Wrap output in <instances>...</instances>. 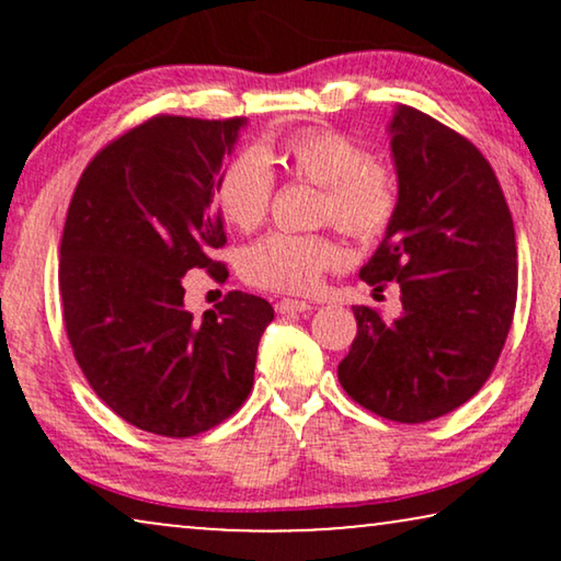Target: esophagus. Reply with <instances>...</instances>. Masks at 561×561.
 <instances>
[{
  "label": "esophagus",
  "mask_w": 561,
  "mask_h": 561,
  "mask_svg": "<svg viewBox=\"0 0 561 561\" xmlns=\"http://www.w3.org/2000/svg\"><path fill=\"white\" fill-rule=\"evenodd\" d=\"M309 309H311V304L296 301V298H280V301L275 304V311H278V313H304Z\"/></svg>",
  "instance_id": "obj_1"
}]
</instances>
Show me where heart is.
<instances>
[{
  "label": "heart",
  "instance_id": "heart-1",
  "mask_svg": "<svg viewBox=\"0 0 561 561\" xmlns=\"http://www.w3.org/2000/svg\"><path fill=\"white\" fill-rule=\"evenodd\" d=\"M280 163L294 179L321 188L319 221L355 240L370 242L386 234L398 209V183L386 165L350 137L329 129H304L283 142ZM275 175L263 150L237 152L221 168L214 202L225 221L252 232L271 209ZM342 263V250L327 234L273 232L252 242L240 255V273L250 286L280 294H311Z\"/></svg>",
  "mask_w": 561,
  "mask_h": 561
}]
</instances>
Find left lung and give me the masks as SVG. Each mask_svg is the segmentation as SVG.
Here are the masks:
<instances>
[{
	"mask_svg": "<svg viewBox=\"0 0 561 561\" xmlns=\"http://www.w3.org/2000/svg\"><path fill=\"white\" fill-rule=\"evenodd\" d=\"M390 150L398 209L359 278L401 286V317L355 306L340 363L352 401L398 424H424L470 401L493 373L516 311V232L493 168L455 129L396 106Z\"/></svg>",
	"mask_w": 561,
	"mask_h": 561,
	"instance_id": "1",
	"label": "left lung"
}]
</instances>
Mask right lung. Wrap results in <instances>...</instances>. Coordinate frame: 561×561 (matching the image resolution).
Masks as SVG:
<instances>
[{"mask_svg": "<svg viewBox=\"0 0 561 561\" xmlns=\"http://www.w3.org/2000/svg\"><path fill=\"white\" fill-rule=\"evenodd\" d=\"M244 117H158L127 129L81 173L60 240L58 286L68 342L110 409L142 432L186 439L232 416L255 382L265 298L229 290L202 321L183 275H227L214 250L221 160Z\"/></svg>", "mask_w": 561, "mask_h": 561, "instance_id": "add662e5", "label": "right lung"}]
</instances>
